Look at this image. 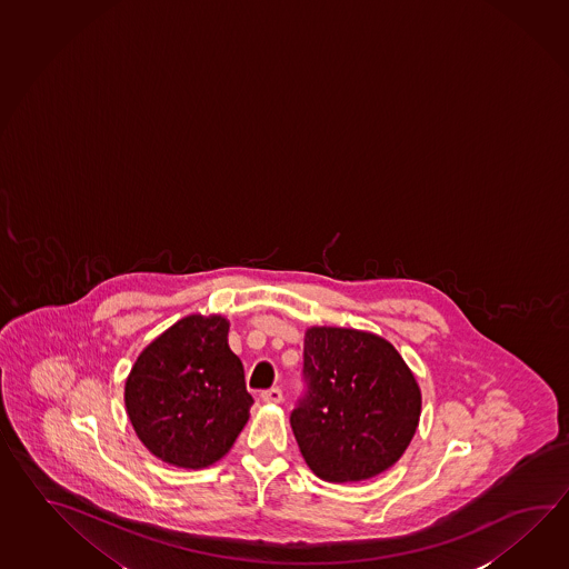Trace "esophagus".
<instances>
[{
    "instance_id": "1",
    "label": "esophagus",
    "mask_w": 569,
    "mask_h": 569,
    "mask_svg": "<svg viewBox=\"0 0 569 569\" xmlns=\"http://www.w3.org/2000/svg\"><path fill=\"white\" fill-rule=\"evenodd\" d=\"M281 399H283V393H281V389L279 387H273V389H267L261 393V401L263 403H271V406H276V403H281Z\"/></svg>"
}]
</instances>
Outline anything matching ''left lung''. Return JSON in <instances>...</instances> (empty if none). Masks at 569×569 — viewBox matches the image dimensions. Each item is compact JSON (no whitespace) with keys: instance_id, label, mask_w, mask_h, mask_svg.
Instances as JSON below:
<instances>
[{"instance_id":"1","label":"left lung","mask_w":569,"mask_h":569,"mask_svg":"<svg viewBox=\"0 0 569 569\" xmlns=\"http://www.w3.org/2000/svg\"><path fill=\"white\" fill-rule=\"evenodd\" d=\"M308 395L290 423L303 460L326 482H360L403 456L421 416V389L379 335L310 326L303 332Z\"/></svg>"}]
</instances>
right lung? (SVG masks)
Segmentation results:
<instances>
[{"instance_id":"1","label":"right lung","mask_w":569,"mask_h":569,"mask_svg":"<svg viewBox=\"0 0 569 569\" xmlns=\"http://www.w3.org/2000/svg\"><path fill=\"white\" fill-rule=\"evenodd\" d=\"M221 313H190L143 348L126 379L141 443L166 465L200 470L229 452L253 397Z\"/></svg>"}]
</instances>
